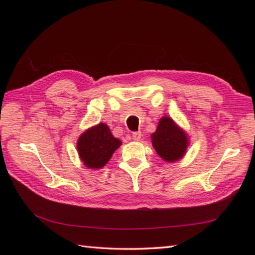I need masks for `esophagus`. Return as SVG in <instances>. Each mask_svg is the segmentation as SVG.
Segmentation results:
<instances>
[{
  "label": "esophagus",
  "instance_id": "1",
  "mask_svg": "<svg viewBox=\"0 0 255 255\" xmlns=\"http://www.w3.org/2000/svg\"><path fill=\"white\" fill-rule=\"evenodd\" d=\"M132 139L134 141H139L140 139H141V132L138 131V132H133L132 133Z\"/></svg>",
  "mask_w": 255,
  "mask_h": 255
}]
</instances>
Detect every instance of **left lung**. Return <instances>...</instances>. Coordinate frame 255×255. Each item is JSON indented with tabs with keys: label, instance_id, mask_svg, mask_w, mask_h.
Segmentation results:
<instances>
[{
	"label": "left lung",
	"instance_id": "8db88e82",
	"mask_svg": "<svg viewBox=\"0 0 255 255\" xmlns=\"http://www.w3.org/2000/svg\"><path fill=\"white\" fill-rule=\"evenodd\" d=\"M153 148L162 159L174 162L181 159L187 148V137L170 117L160 119L155 132L151 134Z\"/></svg>",
	"mask_w": 255,
	"mask_h": 255
}]
</instances>
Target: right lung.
<instances>
[{
    "instance_id": "1",
    "label": "right lung",
    "mask_w": 255,
    "mask_h": 255,
    "mask_svg": "<svg viewBox=\"0 0 255 255\" xmlns=\"http://www.w3.org/2000/svg\"><path fill=\"white\" fill-rule=\"evenodd\" d=\"M122 144L121 140L112 134L105 124H99L81 134L78 151L83 163L91 169L104 166L115 150Z\"/></svg>"
}]
</instances>
